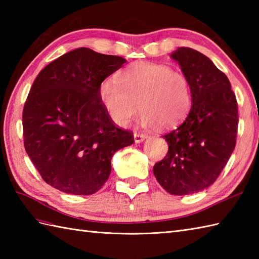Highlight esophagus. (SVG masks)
I'll list each match as a JSON object with an SVG mask.
<instances>
[{"label": "esophagus", "mask_w": 259, "mask_h": 259, "mask_svg": "<svg viewBox=\"0 0 259 259\" xmlns=\"http://www.w3.org/2000/svg\"><path fill=\"white\" fill-rule=\"evenodd\" d=\"M134 137H135V142H136V144H140V142H142V141H144V140L147 138V137H146L145 135L137 134V133L134 134Z\"/></svg>", "instance_id": "esophagus-1"}]
</instances>
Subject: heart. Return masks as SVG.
Wrapping results in <instances>:
<instances>
[{
	"mask_svg": "<svg viewBox=\"0 0 259 259\" xmlns=\"http://www.w3.org/2000/svg\"><path fill=\"white\" fill-rule=\"evenodd\" d=\"M99 96L115 124L129 125L139 111L145 126L170 129L188 115L192 90L188 76L169 65L137 62L100 84Z\"/></svg>",
	"mask_w": 259,
	"mask_h": 259,
	"instance_id": "heart-1",
	"label": "heart"
}]
</instances>
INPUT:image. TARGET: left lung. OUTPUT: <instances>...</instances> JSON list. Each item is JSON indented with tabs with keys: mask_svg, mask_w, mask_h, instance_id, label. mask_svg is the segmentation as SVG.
<instances>
[{
	"mask_svg": "<svg viewBox=\"0 0 259 259\" xmlns=\"http://www.w3.org/2000/svg\"><path fill=\"white\" fill-rule=\"evenodd\" d=\"M171 58L188 76L192 104L183 123L162 136L168 153L153 175L171 195L195 194L213 184L235 149L238 106L228 78L194 49L181 47Z\"/></svg>",
	"mask_w": 259,
	"mask_h": 259,
	"instance_id": "8db88e82",
	"label": "left lung"
}]
</instances>
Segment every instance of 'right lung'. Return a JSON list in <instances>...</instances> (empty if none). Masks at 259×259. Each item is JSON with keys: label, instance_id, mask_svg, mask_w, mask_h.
Wrapping results in <instances>:
<instances>
[{"label": "right lung", "instance_id": "1", "mask_svg": "<svg viewBox=\"0 0 259 259\" xmlns=\"http://www.w3.org/2000/svg\"><path fill=\"white\" fill-rule=\"evenodd\" d=\"M125 60L79 48L37 74L23 108L27 155L47 184L72 195L100 190L111 158L134 144V134L112 121L99 96L103 80Z\"/></svg>", "mask_w": 259, "mask_h": 259}]
</instances>
